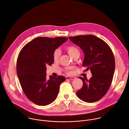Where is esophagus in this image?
<instances>
[{"label":"esophagus","instance_id":"1","mask_svg":"<svg viewBox=\"0 0 129 129\" xmlns=\"http://www.w3.org/2000/svg\"><path fill=\"white\" fill-rule=\"evenodd\" d=\"M66 80H74V79H75V77L73 76H66Z\"/></svg>","mask_w":129,"mask_h":129}]
</instances>
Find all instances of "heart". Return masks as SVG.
<instances>
[{
    "instance_id": "obj_1",
    "label": "heart",
    "mask_w": 129,
    "mask_h": 129,
    "mask_svg": "<svg viewBox=\"0 0 129 129\" xmlns=\"http://www.w3.org/2000/svg\"><path fill=\"white\" fill-rule=\"evenodd\" d=\"M66 50L67 51L68 54L73 58L76 57H79L80 55V51L79 49L74 45H69L66 47ZM60 55V51L59 49H56L53 53V58L54 61H57ZM67 73L70 74V72L67 71Z\"/></svg>"
}]
</instances>
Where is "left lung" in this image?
<instances>
[{
  "mask_svg": "<svg viewBox=\"0 0 129 129\" xmlns=\"http://www.w3.org/2000/svg\"><path fill=\"white\" fill-rule=\"evenodd\" d=\"M82 49L85 57L83 65L86 71L90 70L92 77H79L83 82L76 92L81 100L88 103L99 101L108 91L111 85L115 69V61L111 47L103 40L93 35H82L69 37Z\"/></svg>",
  "mask_w": 129,
  "mask_h": 129,
  "instance_id": "obj_1",
  "label": "left lung"
}]
</instances>
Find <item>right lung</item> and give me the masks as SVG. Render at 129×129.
<instances>
[{
	"label": "right lung",
	"mask_w": 129,
	"mask_h": 129,
	"mask_svg": "<svg viewBox=\"0 0 129 129\" xmlns=\"http://www.w3.org/2000/svg\"><path fill=\"white\" fill-rule=\"evenodd\" d=\"M68 38H37L26 44L19 52L16 72L22 89L33 103L45 106L52 103L59 92V86L66 79L63 76L46 77V66L54 63L53 53Z\"/></svg>",
	"instance_id": "add662e5"
}]
</instances>
